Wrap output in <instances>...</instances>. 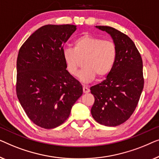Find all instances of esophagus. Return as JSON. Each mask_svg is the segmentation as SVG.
Here are the masks:
<instances>
[{"label":"esophagus","mask_w":159,"mask_h":159,"mask_svg":"<svg viewBox=\"0 0 159 159\" xmlns=\"http://www.w3.org/2000/svg\"><path fill=\"white\" fill-rule=\"evenodd\" d=\"M83 91H84V93H89V91H90V89H89L87 86H83Z\"/></svg>","instance_id":"1"}]
</instances>
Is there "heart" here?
<instances>
[{"instance_id":"1","label":"heart","mask_w":159,"mask_h":159,"mask_svg":"<svg viewBox=\"0 0 159 159\" xmlns=\"http://www.w3.org/2000/svg\"><path fill=\"white\" fill-rule=\"evenodd\" d=\"M62 57L67 70L76 76L83 60L84 68L79 73L80 79L84 83L91 82L96 75L103 78L109 74L117 57V48L111 40L85 34L73 42V49L65 48Z\"/></svg>"}]
</instances>
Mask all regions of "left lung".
I'll return each instance as SVG.
<instances>
[{"mask_svg":"<svg viewBox=\"0 0 159 159\" xmlns=\"http://www.w3.org/2000/svg\"><path fill=\"white\" fill-rule=\"evenodd\" d=\"M108 33L117 48V57L106 79L91 87L94 97L91 115L98 123L115 127L130 117L143 89V60L130 38L115 28L96 26Z\"/></svg>","mask_w":159,"mask_h":159,"instance_id":"1","label":"left lung"}]
</instances>
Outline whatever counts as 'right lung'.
<instances>
[{"instance_id": "obj_1", "label": "right lung", "mask_w": 159, "mask_h": 159, "mask_svg": "<svg viewBox=\"0 0 159 159\" xmlns=\"http://www.w3.org/2000/svg\"><path fill=\"white\" fill-rule=\"evenodd\" d=\"M70 24L42 26L26 40L18 54L16 94L28 117L52 129L68 119L83 94V87L66 70L64 44L75 31Z\"/></svg>"}]
</instances>
